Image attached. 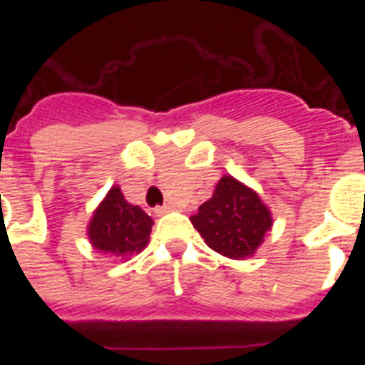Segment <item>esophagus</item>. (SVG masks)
<instances>
[{
  "label": "esophagus",
  "instance_id": "1",
  "mask_svg": "<svg viewBox=\"0 0 365 365\" xmlns=\"http://www.w3.org/2000/svg\"><path fill=\"white\" fill-rule=\"evenodd\" d=\"M172 210H173V206H172V205L157 206V208H155V214H157V215H164V214H168V212H172Z\"/></svg>",
  "mask_w": 365,
  "mask_h": 365
}]
</instances>
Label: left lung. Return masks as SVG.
I'll return each instance as SVG.
<instances>
[{
	"label": "left lung",
	"mask_w": 365,
	"mask_h": 365,
	"mask_svg": "<svg viewBox=\"0 0 365 365\" xmlns=\"http://www.w3.org/2000/svg\"><path fill=\"white\" fill-rule=\"evenodd\" d=\"M190 221L212 250L232 259L252 256L272 228L269 206L232 175L219 179L212 199Z\"/></svg>",
	"instance_id": "1"
}]
</instances>
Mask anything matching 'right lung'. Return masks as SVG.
Masks as SVG:
<instances>
[{
  "instance_id": "1",
  "label": "right lung",
  "mask_w": 365,
  "mask_h": 365,
  "mask_svg": "<svg viewBox=\"0 0 365 365\" xmlns=\"http://www.w3.org/2000/svg\"><path fill=\"white\" fill-rule=\"evenodd\" d=\"M151 227L153 219L140 206L130 205L120 188L113 186L93 214L87 235L93 248L124 259L146 248Z\"/></svg>"
}]
</instances>
